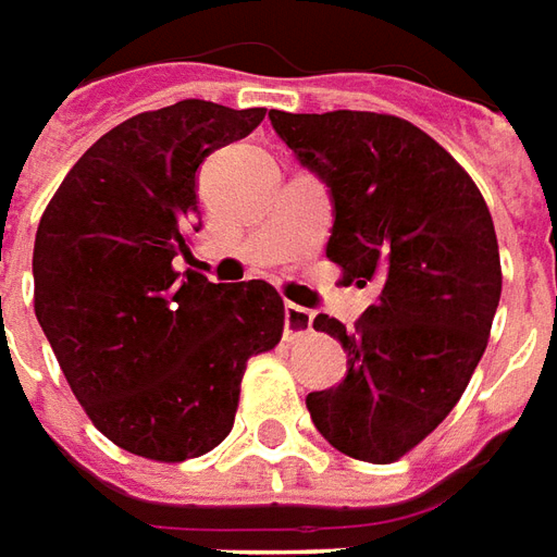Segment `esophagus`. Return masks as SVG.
<instances>
[{
  "instance_id": "1",
  "label": "esophagus",
  "mask_w": 557,
  "mask_h": 557,
  "mask_svg": "<svg viewBox=\"0 0 557 557\" xmlns=\"http://www.w3.org/2000/svg\"><path fill=\"white\" fill-rule=\"evenodd\" d=\"M311 314L309 309H302V306H294V302H287L285 306V338H299V335L311 333Z\"/></svg>"
}]
</instances>
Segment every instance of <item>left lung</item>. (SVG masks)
Instances as JSON below:
<instances>
[{
  "instance_id": "8db88e82",
  "label": "left lung",
  "mask_w": 557,
  "mask_h": 557,
  "mask_svg": "<svg viewBox=\"0 0 557 557\" xmlns=\"http://www.w3.org/2000/svg\"><path fill=\"white\" fill-rule=\"evenodd\" d=\"M275 134L333 197L326 258L381 287L348 330H314L348 350L338 386L309 393L335 449L389 465L444 423L483 357L500 299L495 224L474 180L408 120L369 110H270Z\"/></svg>"
}]
</instances>
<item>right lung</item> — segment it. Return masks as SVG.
<instances>
[{"instance_id": "obj_1", "label": "right lung", "mask_w": 557, "mask_h": 557, "mask_svg": "<svg viewBox=\"0 0 557 557\" xmlns=\"http://www.w3.org/2000/svg\"><path fill=\"white\" fill-rule=\"evenodd\" d=\"M267 116L200 98L98 137L35 234V318L86 417L134 456L185 461L234 429L248 357L272 350L285 302L260 278L176 272L197 222L195 173Z\"/></svg>"}]
</instances>
